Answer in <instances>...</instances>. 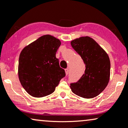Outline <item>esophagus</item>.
<instances>
[{
	"label": "esophagus",
	"mask_w": 128,
	"mask_h": 128,
	"mask_svg": "<svg viewBox=\"0 0 128 128\" xmlns=\"http://www.w3.org/2000/svg\"><path fill=\"white\" fill-rule=\"evenodd\" d=\"M65 72H66V76H67V75L68 74V72H69V70H68V68L65 69Z\"/></svg>",
	"instance_id": "esophagus-1"
}]
</instances>
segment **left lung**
Wrapping results in <instances>:
<instances>
[{
  "mask_svg": "<svg viewBox=\"0 0 128 128\" xmlns=\"http://www.w3.org/2000/svg\"><path fill=\"white\" fill-rule=\"evenodd\" d=\"M71 45L80 55L86 66L84 74L76 83L70 84L74 94L84 98H92L101 94L108 84L110 61L108 54L95 40L80 37L71 42Z\"/></svg>",
  "mask_w": 128,
  "mask_h": 128,
  "instance_id": "1",
  "label": "left lung"
}]
</instances>
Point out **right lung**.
Segmentation results:
<instances>
[{"label":"right lung","instance_id":"obj_1","mask_svg":"<svg viewBox=\"0 0 128 128\" xmlns=\"http://www.w3.org/2000/svg\"><path fill=\"white\" fill-rule=\"evenodd\" d=\"M61 41L46 34L22 49L19 56L18 74L21 85L34 97L40 98L54 92L66 76L60 67L56 52Z\"/></svg>","mask_w":128,"mask_h":128}]
</instances>
